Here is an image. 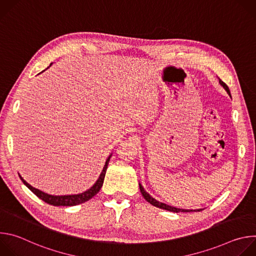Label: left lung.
Listing matches in <instances>:
<instances>
[{
    "mask_svg": "<svg viewBox=\"0 0 256 256\" xmlns=\"http://www.w3.org/2000/svg\"><path fill=\"white\" fill-rule=\"evenodd\" d=\"M220 84L224 87V89L227 91V93L231 96V94H230V90H229V88H228V86L220 79ZM140 186V194H142V196H144V198L147 200L148 202H150L151 204H153V206H155L156 208H163V210H169V212H200V210H202V208H200V210H184V208H174V206H168V204H163V202H158V200H156L155 198H153L148 192H146V190H144V188L140 186V184H138Z\"/></svg>",
    "mask_w": 256,
    "mask_h": 256,
    "instance_id": "obj_1",
    "label": "left lung"
}]
</instances>
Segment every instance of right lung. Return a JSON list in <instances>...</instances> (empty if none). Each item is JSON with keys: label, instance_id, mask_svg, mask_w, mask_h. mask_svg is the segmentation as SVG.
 I'll return each instance as SVG.
<instances>
[{"label": "right lung", "instance_id": "1", "mask_svg": "<svg viewBox=\"0 0 256 256\" xmlns=\"http://www.w3.org/2000/svg\"><path fill=\"white\" fill-rule=\"evenodd\" d=\"M109 160H110V157H109L106 160V163L104 165V168L100 174V177L98 178V180L96 181V184L87 192L80 194H75V196H50L48 194H44L38 190H36L34 188H32L30 184H28L27 182L20 176L21 180L23 181V184L36 196L38 198H40V200H42L44 202H46V204H50V206H77L80 204H83L89 200H91L94 196H96L98 194V192L100 190V188H102L103 181H104V177H105V173H106V169L109 163Z\"/></svg>", "mask_w": 256, "mask_h": 256}]
</instances>
